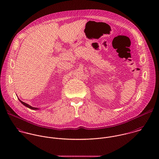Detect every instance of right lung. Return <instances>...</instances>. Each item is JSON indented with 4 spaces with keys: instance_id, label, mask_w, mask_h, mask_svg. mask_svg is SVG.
Returning <instances> with one entry per match:
<instances>
[{
    "instance_id": "add662e5",
    "label": "right lung",
    "mask_w": 159,
    "mask_h": 159,
    "mask_svg": "<svg viewBox=\"0 0 159 159\" xmlns=\"http://www.w3.org/2000/svg\"><path fill=\"white\" fill-rule=\"evenodd\" d=\"M19 100L21 102V103L23 104L24 106H25L26 107H27V108H30V109H32V110H38V108H35V107H31V106H30V105H29L28 104H27L26 103H24V102H22L21 100H20V99H19Z\"/></svg>"
}]
</instances>
